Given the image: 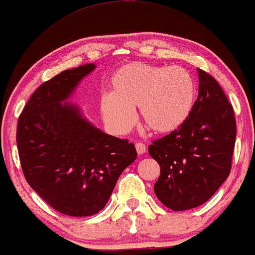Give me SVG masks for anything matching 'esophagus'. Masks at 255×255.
I'll return each mask as SVG.
<instances>
[{
    "instance_id": "34e87169",
    "label": "esophagus",
    "mask_w": 255,
    "mask_h": 255,
    "mask_svg": "<svg viewBox=\"0 0 255 255\" xmlns=\"http://www.w3.org/2000/svg\"><path fill=\"white\" fill-rule=\"evenodd\" d=\"M135 148H136V152L139 154H142L146 152V146H145V144H142V142H136Z\"/></svg>"
}]
</instances>
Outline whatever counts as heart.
Segmentation results:
<instances>
[{"mask_svg":"<svg viewBox=\"0 0 255 255\" xmlns=\"http://www.w3.org/2000/svg\"><path fill=\"white\" fill-rule=\"evenodd\" d=\"M111 95L101 98V111L111 128L127 131L139 109L141 124L154 134L176 130L188 119L195 99L191 73L180 66L125 64L110 80Z\"/></svg>","mask_w":255,"mask_h":255,"instance_id":"1","label":"heart"}]
</instances>
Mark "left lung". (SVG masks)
<instances>
[{"instance_id": "obj_1", "label": "left lung", "mask_w": 255, "mask_h": 255, "mask_svg": "<svg viewBox=\"0 0 255 255\" xmlns=\"http://www.w3.org/2000/svg\"><path fill=\"white\" fill-rule=\"evenodd\" d=\"M198 73V98L188 119L148 146V153L160 166L154 193L174 211L206 203L229 176L233 164V105L212 75L199 68Z\"/></svg>"}]
</instances>
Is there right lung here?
I'll return each instance as SVG.
<instances>
[{"mask_svg": "<svg viewBox=\"0 0 255 255\" xmlns=\"http://www.w3.org/2000/svg\"><path fill=\"white\" fill-rule=\"evenodd\" d=\"M95 67L84 64L43 83L17 120L16 145L26 181L52 209L73 217L103 210L120 175L136 158L133 142L108 135L77 107L62 103Z\"/></svg>", "mask_w": 255, "mask_h": 255, "instance_id": "right-lung-1", "label": "right lung"}]
</instances>
